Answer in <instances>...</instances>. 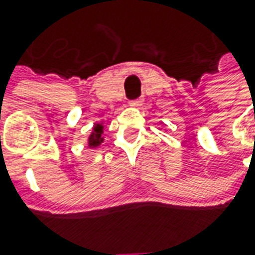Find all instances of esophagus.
Instances as JSON below:
<instances>
[{
  "label": "esophagus",
  "instance_id": "obj_1",
  "mask_svg": "<svg viewBox=\"0 0 255 255\" xmlns=\"http://www.w3.org/2000/svg\"><path fill=\"white\" fill-rule=\"evenodd\" d=\"M141 103H142L141 99H134V100L129 101V106H132V107H138V106H141Z\"/></svg>",
  "mask_w": 255,
  "mask_h": 255
}]
</instances>
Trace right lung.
I'll list each match as a JSON object with an SVG mask.
<instances>
[{
	"label": "right lung",
	"mask_w": 255,
	"mask_h": 255,
	"mask_svg": "<svg viewBox=\"0 0 255 255\" xmlns=\"http://www.w3.org/2000/svg\"><path fill=\"white\" fill-rule=\"evenodd\" d=\"M101 132H103V127L97 124V126L94 127V132H93L92 135H90V138H89L92 146H97V145H100V142L103 141V139H101Z\"/></svg>",
	"instance_id": "obj_1"
}]
</instances>
